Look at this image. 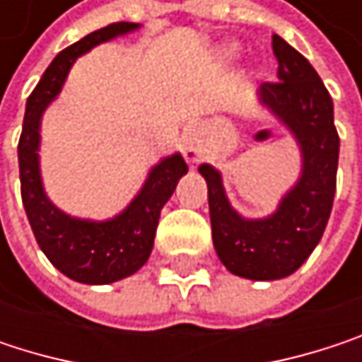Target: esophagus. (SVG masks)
<instances>
[{"label": "esophagus", "mask_w": 362, "mask_h": 362, "mask_svg": "<svg viewBox=\"0 0 362 362\" xmlns=\"http://www.w3.org/2000/svg\"><path fill=\"white\" fill-rule=\"evenodd\" d=\"M184 155L190 163H197L203 157V148H201V140L194 134H186L184 136Z\"/></svg>", "instance_id": "esophagus-1"}]
</instances>
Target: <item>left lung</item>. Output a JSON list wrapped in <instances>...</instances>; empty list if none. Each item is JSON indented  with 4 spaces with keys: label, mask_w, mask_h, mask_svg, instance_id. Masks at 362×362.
I'll use <instances>...</instances> for the list:
<instances>
[{
    "label": "left lung",
    "mask_w": 362,
    "mask_h": 362,
    "mask_svg": "<svg viewBox=\"0 0 362 362\" xmlns=\"http://www.w3.org/2000/svg\"><path fill=\"white\" fill-rule=\"evenodd\" d=\"M279 81H264L259 96L293 132L302 146L304 172L276 214L243 220L228 205L220 174L201 165L207 182L211 239L222 264L237 276L274 281L296 272L317 247L333 207L339 136L333 103L313 64L285 39L272 35Z\"/></svg>",
    "instance_id": "left-lung-1"
}]
</instances>
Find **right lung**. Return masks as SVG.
Masks as SVG:
<instances>
[{"label": "right lung", "mask_w": 362, "mask_h": 362, "mask_svg": "<svg viewBox=\"0 0 362 362\" xmlns=\"http://www.w3.org/2000/svg\"><path fill=\"white\" fill-rule=\"evenodd\" d=\"M136 27V23H110L64 47L45 69L27 100L23 134L18 140L21 194L37 243L62 274L88 285H107L134 274L144 266L155 243L161 207L172 197L178 180L188 172V165L180 155L168 157L151 172L144 188L123 214L107 222L77 220L56 209L43 194L37 163L39 119L47 103L60 92L77 56L96 43L134 31Z\"/></svg>", "instance_id": "add662e5"}]
</instances>
